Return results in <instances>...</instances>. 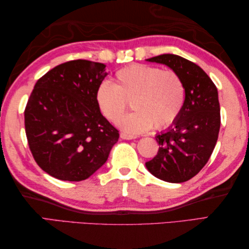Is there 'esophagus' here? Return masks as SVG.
<instances>
[{"label": "esophagus", "mask_w": 249, "mask_h": 249, "mask_svg": "<svg viewBox=\"0 0 249 249\" xmlns=\"http://www.w3.org/2000/svg\"><path fill=\"white\" fill-rule=\"evenodd\" d=\"M121 138L122 139H125V140H133V139L137 138V136L130 135V134H126V133H121Z\"/></svg>", "instance_id": "34e87169"}]
</instances>
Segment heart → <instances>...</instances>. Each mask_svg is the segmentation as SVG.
<instances>
[{
    "mask_svg": "<svg viewBox=\"0 0 249 249\" xmlns=\"http://www.w3.org/2000/svg\"><path fill=\"white\" fill-rule=\"evenodd\" d=\"M97 107L106 119L116 122L132 103L134 112L119 120L131 134L170 126L178 119L185 100L183 80L173 71L157 66L131 64L115 72V83H100L95 94Z\"/></svg>",
    "mask_w": 249,
    "mask_h": 249,
    "instance_id": "1",
    "label": "heart"
}]
</instances>
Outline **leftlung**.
I'll use <instances>...</instances> for the list:
<instances>
[{"label":"left lung","mask_w":249,"mask_h":249,"mask_svg":"<svg viewBox=\"0 0 249 249\" xmlns=\"http://www.w3.org/2000/svg\"><path fill=\"white\" fill-rule=\"evenodd\" d=\"M146 61L167 65L181 77L185 100L178 119L166 131L156 135L160 149L145 166L165 182H186L205 166L218 139L217 88L202 68L182 56L161 54Z\"/></svg>","instance_id":"8db88e82"}]
</instances>
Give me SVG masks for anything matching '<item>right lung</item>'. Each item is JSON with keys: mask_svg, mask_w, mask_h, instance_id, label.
<instances>
[{"mask_svg": "<svg viewBox=\"0 0 249 249\" xmlns=\"http://www.w3.org/2000/svg\"><path fill=\"white\" fill-rule=\"evenodd\" d=\"M107 75L103 63L75 60L37 80L24 110L25 134L37 165L51 177L83 181L107 161L120 136L95 100Z\"/></svg>", "mask_w": 249, "mask_h": 249, "instance_id": "right-lung-1", "label": "right lung"}]
</instances>
